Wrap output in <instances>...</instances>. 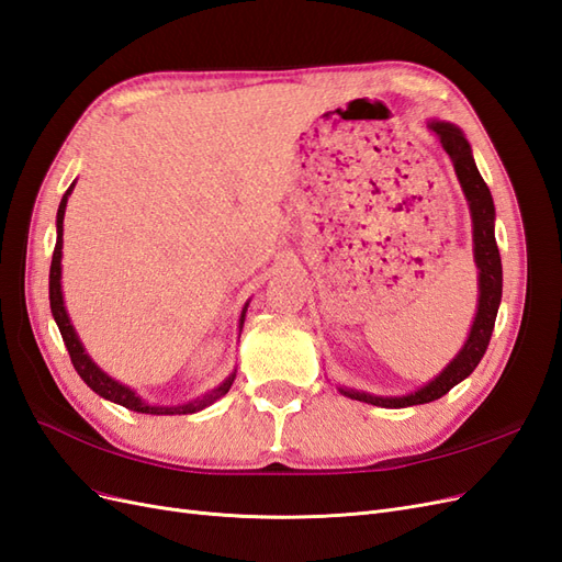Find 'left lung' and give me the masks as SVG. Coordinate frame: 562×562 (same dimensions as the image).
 Instances as JSON below:
<instances>
[{
    "mask_svg": "<svg viewBox=\"0 0 562 562\" xmlns=\"http://www.w3.org/2000/svg\"><path fill=\"white\" fill-rule=\"evenodd\" d=\"M429 128L440 138V145L450 155L459 182H462V190L467 194L471 220H473V252H475V265H479V285H481V297H479V314H475L471 335L467 339L464 349L459 351L450 366L440 372L436 380H431L427 386L403 398H382V396H370L363 391L353 389H339L345 396L353 401L372 403L380 407H407V405H419V403H431L440 396H446L448 391L469 378L481 363L483 353L490 345L492 330H495V318L502 302V258L499 248L495 241V203H492V194L487 190L485 180L481 178L479 168L473 164L471 147L467 138L457 126L446 122H431Z\"/></svg>",
    "mask_w": 562,
    "mask_h": 562,
    "instance_id": "obj_1",
    "label": "left lung"
}]
</instances>
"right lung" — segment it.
Masks as SVG:
<instances>
[{
    "label": "right lung",
    "instance_id": "add662e5",
    "mask_svg": "<svg viewBox=\"0 0 562 562\" xmlns=\"http://www.w3.org/2000/svg\"><path fill=\"white\" fill-rule=\"evenodd\" d=\"M75 182L70 184V190H67L60 199V206H58V239H56V248H54V260H50V271H48V300H50V314H54L56 323H58V330L63 335V342L67 347V353H70L72 359V366L75 370L79 372V378L87 382L98 396H103L108 401H114L119 405L128 407V411H135V413H145V415H190V413H196V411H203V407L215 403L217 398H223L234 378L236 375H229L223 384H220L217 389H213L211 394L201 396L192 403L187 405H176V407H164V405H147L140 396H135V391H131L128 386L114 382L112 378H108L103 370H100L91 359L89 353L83 351L79 337L72 328L70 318H67V312H65V304H63V291H60V255H63V217H65V206H67V196H70Z\"/></svg>",
    "mask_w": 562,
    "mask_h": 562
}]
</instances>
